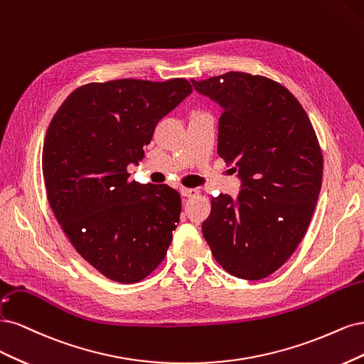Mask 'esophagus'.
I'll list each match as a JSON object with an SVG mask.
<instances>
[{
    "instance_id": "1",
    "label": "esophagus",
    "mask_w": 364,
    "mask_h": 364,
    "mask_svg": "<svg viewBox=\"0 0 364 364\" xmlns=\"http://www.w3.org/2000/svg\"><path fill=\"white\" fill-rule=\"evenodd\" d=\"M180 193L184 196V198H193L199 193L198 189H195V187H192V189H189V187H180Z\"/></svg>"
}]
</instances>
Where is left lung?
I'll return each mask as SVG.
<instances>
[{"label": "left lung", "instance_id": "1", "mask_svg": "<svg viewBox=\"0 0 364 364\" xmlns=\"http://www.w3.org/2000/svg\"><path fill=\"white\" fill-rule=\"evenodd\" d=\"M192 86L222 109L218 154L240 180L236 198L212 196L204 239L232 277L266 278L306 236L322 186L319 142L299 101L274 80L231 71Z\"/></svg>", "mask_w": 364, "mask_h": 364}]
</instances>
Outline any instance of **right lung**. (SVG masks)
<instances>
[{
	"label": "right lung",
	"mask_w": 364,
	"mask_h": 364,
	"mask_svg": "<svg viewBox=\"0 0 364 364\" xmlns=\"http://www.w3.org/2000/svg\"><path fill=\"white\" fill-rule=\"evenodd\" d=\"M192 93L184 78L113 80L75 89L45 136L42 169L50 205L83 259L118 283L163 262L181 213L166 184L128 181L159 121Z\"/></svg>",
	"instance_id": "obj_1"
}]
</instances>
